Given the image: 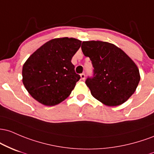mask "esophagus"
I'll return each instance as SVG.
<instances>
[{
	"label": "esophagus",
	"mask_w": 154,
	"mask_h": 154,
	"mask_svg": "<svg viewBox=\"0 0 154 154\" xmlns=\"http://www.w3.org/2000/svg\"><path fill=\"white\" fill-rule=\"evenodd\" d=\"M80 76H81V79H82V80L84 81V79H85V74H84V73H82V74H81Z\"/></svg>",
	"instance_id": "obj_1"
}]
</instances>
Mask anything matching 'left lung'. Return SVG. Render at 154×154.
<instances>
[{"label":"left lung","mask_w":154,"mask_h":154,"mask_svg":"<svg viewBox=\"0 0 154 154\" xmlns=\"http://www.w3.org/2000/svg\"><path fill=\"white\" fill-rule=\"evenodd\" d=\"M82 50L94 68L93 77L86 80L91 95L108 106L125 103L140 80L139 69L132 59L120 48L105 41H83Z\"/></svg>","instance_id":"1"}]
</instances>
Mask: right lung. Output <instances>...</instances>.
<instances>
[{
  "instance_id": "right-lung-1",
  "label": "right lung",
  "mask_w": 154,
  "mask_h": 154,
  "mask_svg": "<svg viewBox=\"0 0 154 154\" xmlns=\"http://www.w3.org/2000/svg\"><path fill=\"white\" fill-rule=\"evenodd\" d=\"M81 44L80 40L73 38L51 39L26 60L22 67V82L38 103L53 106L70 95L81 78L71 63Z\"/></svg>"
}]
</instances>
